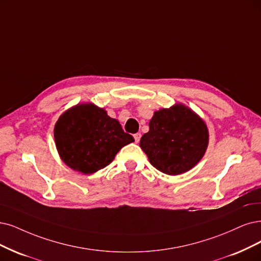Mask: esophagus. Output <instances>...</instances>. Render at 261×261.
Returning a JSON list of instances; mask_svg holds the SVG:
<instances>
[{
	"mask_svg": "<svg viewBox=\"0 0 261 261\" xmlns=\"http://www.w3.org/2000/svg\"><path fill=\"white\" fill-rule=\"evenodd\" d=\"M133 137H134V141H136V143H139L140 139H141V133H136Z\"/></svg>",
	"mask_w": 261,
	"mask_h": 261,
	"instance_id": "34e87169",
	"label": "esophagus"
}]
</instances>
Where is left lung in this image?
<instances>
[{
	"label": "left lung",
	"instance_id": "obj_1",
	"mask_svg": "<svg viewBox=\"0 0 261 261\" xmlns=\"http://www.w3.org/2000/svg\"><path fill=\"white\" fill-rule=\"evenodd\" d=\"M208 138L205 121L188 106L175 103L153 113L140 147L152 167L168 175H179L203 158Z\"/></svg>",
	"mask_w": 261,
	"mask_h": 261
}]
</instances>
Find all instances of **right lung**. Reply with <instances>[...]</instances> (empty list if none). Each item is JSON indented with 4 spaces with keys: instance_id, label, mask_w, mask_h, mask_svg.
<instances>
[{
    "instance_id": "obj_1",
    "label": "right lung",
    "mask_w": 261,
    "mask_h": 261,
    "mask_svg": "<svg viewBox=\"0 0 261 261\" xmlns=\"http://www.w3.org/2000/svg\"><path fill=\"white\" fill-rule=\"evenodd\" d=\"M54 137L61 160L83 174L104 169L123 146L134 142L117 119L93 103H79L62 113Z\"/></svg>"
}]
</instances>
